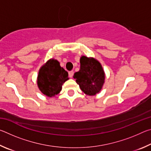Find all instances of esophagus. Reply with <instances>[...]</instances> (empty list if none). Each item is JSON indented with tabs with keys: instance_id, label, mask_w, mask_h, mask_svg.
<instances>
[{
	"instance_id": "34e87169",
	"label": "esophagus",
	"mask_w": 151,
	"mask_h": 151,
	"mask_svg": "<svg viewBox=\"0 0 151 151\" xmlns=\"http://www.w3.org/2000/svg\"><path fill=\"white\" fill-rule=\"evenodd\" d=\"M73 76V70L69 71V72H68V76H69L70 78H72Z\"/></svg>"
}]
</instances>
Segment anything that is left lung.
<instances>
[{
    "instance_id": "8db88e82",
    "label": "left lung",
    "mask_w": 151,
    "mask_h": 151,
    "mask_svg": "<svg viewBox=\"0 0 151 151\" xmlns=\"http://www.w3.org/2000/svg\"><path fill=\"white\" fill-rule=\"evenodd\" d=\"M81 68L73 77L84 93L94 96L101 91L104 83L105 75L102 65L94 58L82 56Z\"/></svg>"
}]
</instances>
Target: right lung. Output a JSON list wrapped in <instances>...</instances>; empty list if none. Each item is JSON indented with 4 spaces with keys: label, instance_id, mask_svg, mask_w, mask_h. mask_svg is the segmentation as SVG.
Masks as SVG:
<instances>
[{
    "label": "right lung",
    "instance_id": "1",
    "mask_svg": "<svg viewBox=\"0 0 151 151\" xmlns=\"http://www.w3.org/2000/svg\"><path fill=\"white\" fill-rule=\"evenodd\" d=\"M68 74L60 66L58 60L50 59L40 68L37 85L47 96L52 97L60 93L63 83L68 80Z\"/></svg>",
    "mask_w": 151,
    "mask_h": 151
}]
</instances>
